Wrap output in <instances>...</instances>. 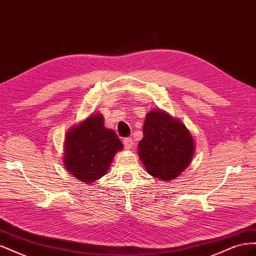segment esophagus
<instances>
[{
	"label": "esophagus",
	"instance_id": "1",
	"mask_svg": "<svg viewBox=\"0 0 256 256\" xmlns=\"http://www.w3.org/2000/svg\"><path fill=\"white\" fill-rule=\"evenodd\" d=\"M122 143H124V145H125V147H126L127 150H130L131 147H132V145H134V140L131 138H124Z\"/></svg>",
	"mask_w": 256,
	"mask_h": 256
}]
</instances>
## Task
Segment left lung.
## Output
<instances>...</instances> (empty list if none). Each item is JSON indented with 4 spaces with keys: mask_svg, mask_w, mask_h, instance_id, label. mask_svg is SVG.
Masks as SVG:
<instances>
[{
    "mask_svg": "<svg viewBox=\"0 0 256 256\" xmlns=\"http://www.w3.org/2000/svg\"><path fill=\"white\" fill-rule=\"evenodd\" d=\"M193 152L194 142L182 122L160 110L146 115L138 156L150 175L164 182L174 180L189 166Z\"/></svg>",
    "mask_w": 256,
    "mask_h": 256,
    "instance_id": "left-lung-1",
    "label": "left lung"
}]
</instances>
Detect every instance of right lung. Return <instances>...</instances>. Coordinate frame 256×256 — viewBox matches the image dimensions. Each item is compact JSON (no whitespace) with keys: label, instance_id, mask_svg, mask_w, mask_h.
<instances>
[{"label":"right lung","instance_id":"right-lung-1","mask_svg":"<svg viewBox=\"0 0 256 256\" xmlns=\"http://www.w3.org/2000/svg\"><path fill=\"white\" fill-rule=\"evenodd\" d=\"M122 148L118 136L104 127V116L90 115L67 132L64 166L72 175L90 184L106 174L114 154Z\"/></svg>","mask_w":256,"mask_h":256}]
</instances>
